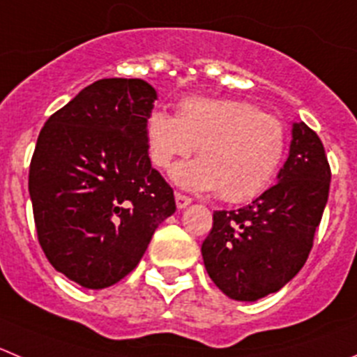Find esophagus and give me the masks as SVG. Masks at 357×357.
I'll return each mask as SVG.
<instances>
[{"label": "esophagus", "mask_w": 357, "mask_h": 357, "mask_svg": "<svg viewBox=\"0 0 357 357\" xmlns=\"http://www.w3.org/2000/svg\"><path fill=\"white\" fill-rule=\"evenodd\" d=\"M175 202H176V208H185V206H189L192 203V199L189 198V196L182 195V192H175Z\"/></svg>", "instance_id": "34e87169"}]
</instances>
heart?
Wrapping results in <instances>:
<instances>
[{
  "instance_id": "heart-1",
  "label": "heart",
  "mask_w": 357,
  "mask_h": 357,
  "mask_svg": "<svg viewBox=\"0 0 357 357\" xmlns=\"http://www.w3.org/2000/svg\"><path fill=\"white\" fill-rule=\"evenodd\" d=\"M149 155L168 168L198 145L199 159L172 169L181 188L219 191L227 203L250 202L270 185L286 152V126L252 103L227 98H185L175 115L152 110L145 121Z\"/></svg>"
}]
</instances>
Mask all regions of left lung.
<instances>
[{
	"label": "left lung",
	"mask_w": 357,
	"mask_h": 357,
	"mask_svg": "<svg viewBox=\"0 0 357 357\" xmlns=\"http://www.w3.org/2000/svg\"><path fill=\"white\" fill-rule=\"evenodd\" d=\"M277 184L238 210L213 213L202 245L206 273L226 296L256 301L282 289L303 268L328 203L324 147L305 122H293L289 158Z\"/></svg>",
	"instance_id": "obj_1"
}]
</instances>
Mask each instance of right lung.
I'll return each instance as SVG.
<instances>
[{"mask_svg": "<svg viewBox=\"0 0 357 357\" xmlns=\"http://www.w3.org/2000/svg\"><path fill=\"white\" fill-rule=\"evenodd\" d=\"M158 93L142 79H101L50 115L29 166L38 242L57 271L105 289L133 271L173 189L149 158Z\"/></svg>", "mask_w": 357, "mask_h": 357, "instance_id": "add662e5", "label": "right lung"}]
</instances>
